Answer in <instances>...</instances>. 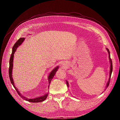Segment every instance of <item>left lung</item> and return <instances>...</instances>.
I'll return each instance as SVG.
<instances>
[{
  "instance_id": "1",
  "label": "left lung",
  "mask_w": 120,
  "mask_h": 120,
  "mask_svg": "<svg viewBox=\"0 0 120 120\" xmlns=\"http://www.w3.org/2000/svg\"><path fill=\"white\" fill-rule=\"evenodd\" d=\"M107 50H108V52H109V60H110V64H111V65H110V77H109V81H108V83H107V85H106V88L109 86V85L110 81V78H111V74H112V70H113L112 62V60H111V59L110 58V52H109V49H107ZM67 86H68V82L67 81Z\"/></svg>"
}]
</instances>
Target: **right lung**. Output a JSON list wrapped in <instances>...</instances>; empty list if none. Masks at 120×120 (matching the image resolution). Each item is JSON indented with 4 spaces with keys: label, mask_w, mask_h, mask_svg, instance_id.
I'll return each mask as SVG.
<instances>
[{
    "label": "right lung",
    "mask_w": 120,
    "mask_h": 120,
    "mask_svg": "<svg viewBox=\"0 0 120 120\" xmlns=\"http://www.w3.org/2000/svg\"><path fill=\"white\" fill-rule=\"evenodd\" d=\"M25 40L24 38H20L16 42V43L15 44L14 46H13V48H12V53L11 54V57H10V62H9V77H10V79L11 81V82L12 84V86H14V87H15V90H16V91H17V93L19 95H20V96L21 97H22L24 100L27 101L28 102H33V103H38V102H43L44 101V100H45L47 98V96L48 95V93L46 94L45 95H44V96L39 97H37L36 98H34V99H28L26 97H24V96H23L22 95L20 94V93L19 92V91L17 89H16V87L15 86V85H14V82L13 81V79H12V67H13V59H14V54L15 52L16 51L17 48L22 43V42L24 41V40ZM58 68V67H57L56 68H55L54 70L50 72V73L49 74V76L48 77V80H49V84L51 82V81L53 77H54V75L55 74L56 71H57V69Z\"/></svg>",
    "instance_id": "1"
}]
</instances>
